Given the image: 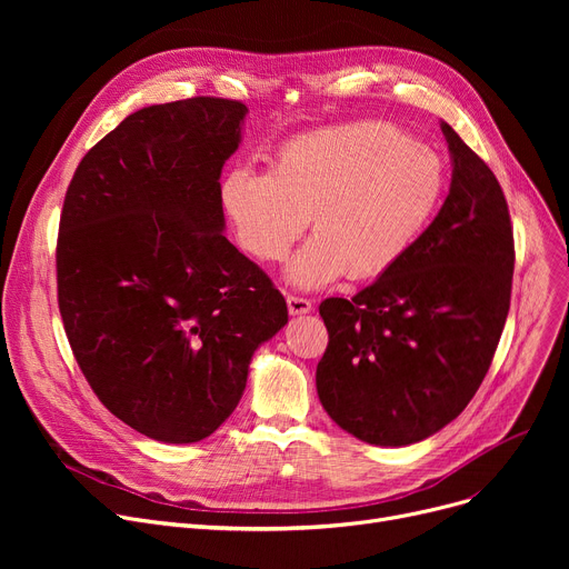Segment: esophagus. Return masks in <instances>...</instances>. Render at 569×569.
Listing matches in <instances>:
<instances>
[{
	"mask_svg": "<svg viewBox=\"0 0 569 569\" xmlns=\"http://www.w3.org/2000/svg\"><path fill=\"white\" fill-rule=\"evenodd\" d=\"M288 302V311L290 316H305L311 311V302L307 300V297H300V295H288L286 297Z\"/></svg>",
	"mask_w": 569,
	"mask_h": 569,
	"instance_id": "34e87169",
	"label": "esophagus"
}]
</instances>
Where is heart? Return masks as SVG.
<instances>
[{
    "mask_svg": "<svg viewBox=\"0 0 569 569\" xmlns=\"http://www.w3.org/2000/svg\"><path fill=\"white\" fill-rule=\"evenodd\" d=\"M445 182L431 147L390 124L355 122L288 140L269 172L232 170L221 202L239 244L262 262L286 258L309 217L313 237L286 279L311 290L395 267L431 223Z\"/></svg>",
    "mask_w": 569,
    "mask_h": 569,
    "instance_id": "heart-1",
    "label": "heart"
}]
</instances>
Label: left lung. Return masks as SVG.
I'll return each mask as SVG.
<instances>
[{"label":"left lung","mask_w":569,"mask_h":569,"mask_svg":"<svg viewBox=\"0 0 569 569\" xmlns=\"http://www.w3.org/2000/svg\"><path fill=\"white\" fill-rule=\"evenodd\" d=\"M452 182L412 249L352 300L320 305L327 415L369 445L420 442L470 403L510 311L515 237L489 166L440 122Z\"/></svg>","instance_id":"8db88e82"}]
</instances>
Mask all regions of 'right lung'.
<instances>
[{
    "instance_id": "add662e5",
    "label": "right lung",
    "mask_w": 569,
    "mask_h": 569,
    "mask_svg": "<svg viewBox=\"0 0 569 569\" xmlns=\"http://www.w3.org/2000/svg\"><path fill=\"white\" fill-rule=\"evenodd\" d=\"M247 106H147L99 140L69 184L59 313L101 403L159 442L212 436L253 352L288 322L283 295L223 234L221 170Z\"/></svg>"
}]
</instances>
